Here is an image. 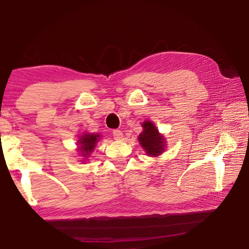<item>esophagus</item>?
<instances>
[{
  "mask_svg": "<svg viewBox=\"0 0 249 249\" xmlns=\"http://www.w3.org/2000/svg\"><path fill=\"white\" fill-rule=\"evenodd\" d=\"M113 137L116 140H120L123 138V132L120 130H114L113 131Z\"/></svg>",
  "mask_w": 249,
  "mask_h": 249,
  "instance_id": "obj_1",
  "label": "esophagus"
}]
</instances>
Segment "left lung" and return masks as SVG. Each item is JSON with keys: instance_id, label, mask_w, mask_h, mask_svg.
Wrapping results in <instances>:
<instances>
[{"instance_id": "left-lung-1", "label": "left lung", "mask_w": 249, "mask_h": 249, "mask_svg": "<svg viewBox=\"0 0 249 249\" xmlns=\"http://www.w3.org/2000/svg\"><path fill=\"white\" fill-rule=\"evenodd\" d=\"M143 132L139 135V142L148 156H159L164 150V139L152 122L142 124Z\"/></svg>"}]
</instances>
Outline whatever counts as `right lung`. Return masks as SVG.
I'll return each mask as SVG.
<instances>
[{
	"mask_svg": "<svg viewBox=\"0 0 249 249\" xmlns=\"http://www.w3.org/2000/svg\"><path fill=\"white\" fill-rule=\"evenodd\" d=\"M99 138V134H85L84 136H81L79 140V152L84 157H87L94 149Z\"/></svg>",
	"mask_w": 249,
	"mask_h": 249,
	"instance_id": "1",
	"label": "right lung"
}]
</instances>
